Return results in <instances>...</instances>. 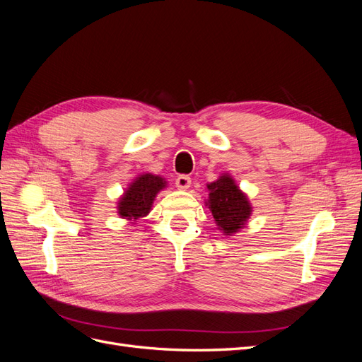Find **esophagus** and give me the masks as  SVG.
<instances>
[{"mask_svg":"<svg viewBox=\"0 0 362 362\" xmlns=\"http://www.w3.org/2000/svg\"><path fill=\"white\" fill-rule=\"evenodd\" d=\"M175 184H177L178 189L187 190L190 187V184H192V178L189 177V175H180L177 181H175Z\"/></svg>","mask_w":362,"mask_h":362,"instance_id":"esophagus-1","label":"esophagus"}]
</instances>
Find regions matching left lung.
<instances>
[{
	"label": "left lung",
	"mask_w": 362,
	"mask_h": 362,
	"mask_svg": "<svg viewBox=\"0 0 362 362\" xmlns=\"http://www.w3.org/2000/svg\"><path fill=\"white\" fill-rule=\"evenodd\" d=\"M206 187L210 190L206 205L218 229L226 235L238 233L247 222L252 211L246 194L226 173L217 181L208 184Z\"/></svg>",
	"instance_id": "1"
}]
</instances>
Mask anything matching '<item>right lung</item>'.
<instances>
[{
    "label": "right lung",
    "mask_w": 362,
    "mask_h": 362,
    "mask_svg": "<svg viewBox=\"0 0 362 362\" xmlns=\"http://www.w3.org/2000/svg\"><path fill=\"white\" fill-rule=\"evenodd\" d=\"M166 187V181L152 173H144L129 184V187L117 202V213L122 218L137 221L149 213L157 193Z\"/></svg>",
    "instance_id": "right-lung-1"
}]
</instances>
